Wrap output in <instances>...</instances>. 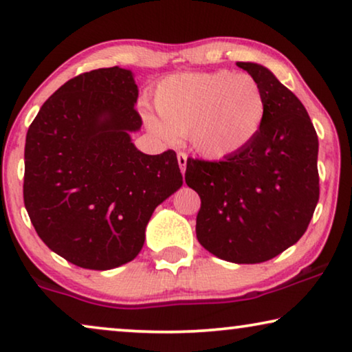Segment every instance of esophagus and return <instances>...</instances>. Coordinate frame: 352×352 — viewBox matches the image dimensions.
Returning <instances> with one entry per match:
<instances>
[{"label": "esophagus", "mask_w": 352, "mask_h": 352, "mask_svg": "<svg viewBox=\"0 0 352 352\" xmlns=\"http://www.w3.org/2000/svg\"><path fill=\"white\" fill-rule=\"evenodd\" d=\"M177 163H179V168H181V173L184 175L186 171V165H187V155L184 152H179L177 153Z\"/></svg>", "instance_id": "1"}]
</instances>
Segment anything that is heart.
Instances as JSON below:
<instances>
[{
	"label": "heart",
	"mask_w": 352,
	"mask_h": 352,
	"mask_svg": "<svg viewBox=\"0 0 352 352\" xmlns=\"http://www.w3.org/2000/svg\"><path fill=\"white\" fill-rule=\"evenodd\" d=\"M160 118L144 120L158 138L187 136L190 147L210 160L235 155L252 144L266 118V99L252 75L229 70L168 76L155 89Z\"/></svg>",
	"instance_id": "1"
}]
</instances>
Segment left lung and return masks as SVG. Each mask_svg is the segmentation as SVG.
I'll return each mask as SVG.
<instances>
[{
	"mask_svg": "<svg viewBox=\"0 0 352 352\" xmlns=\"http://www.w3.org/2000/svg\"><path fill=\"white\" fill-rule=\"evenodd\" d=\"M261 86L256 139L221 162L189 158L186 184L200 195L195 232L224 261L256 264L295 245L319 201V139L301 100L266 67L237 62Z\"/></svg>",
	"mask_w": 352,
	"mask_h": 352,
	"instance_id": "1",
	"label": "left lung"
}]
</instances>
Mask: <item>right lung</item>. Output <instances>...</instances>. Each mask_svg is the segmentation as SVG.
<instances>
[{"label":"right lung","instance_id":"right-lung-1","mask_svg":"<svg viewBox=\"0 0 352 352\" xmlns=\"http://www.w3.org/2000/svg\"><path fill=\"white\" fill-rule=\"evenodd\" d=\"M138 94L131 70L86 72L41 105L27 131V213L43 242L75 266L133 261L153 210L182 186L175 151L147 155L131 142L142 126Z\"/></svg>","mask_w":352,"mask_h":352}]
</instances>
